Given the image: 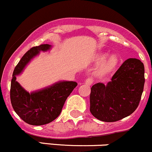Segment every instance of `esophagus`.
<instances>
[{"label": "esophagus", "mask_w": 152, "mask_h": 152, "mask_svg": "<svg viewBox=\"0 0 152 152\" xmlns=\"http://www.w3.org/2000/svg\"><path fill=\"white\" fill-rule=\"evenodd\" d=\"M92 83H93V80H92V78H87L86 80V81H85V83H86V85H88V86H91V85L92 84Z\"/></svg>", "instance_id": "obj_1"}]
</instances>
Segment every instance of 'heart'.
Listing matches in <instances>:
<instances>
[{
    "mask_svg": "<svg viewBox=\"0 0 152 152\" xmlns=\"http://www.w3.org/2000/svg\"><path fill=\"white\" fill-rule=\"evenodd\" d=\"M105 56V53H99L96 56V61L99 62L96 73L99 76H105L112 72L118 64V58L116 54H111Z\"/></svg>",
    "mask_w": 152,
    "mask_h": 152,
    "instance_id": "1",
    "label": "heart"
}]
</instances>
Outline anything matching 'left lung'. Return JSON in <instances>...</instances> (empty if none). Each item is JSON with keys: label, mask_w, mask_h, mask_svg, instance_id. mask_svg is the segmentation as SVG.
<instances>
[{"label": "left lung", "mask_w": 152, "mask_h": 152, "mask_svg": "<svg viewBox=\"0 0 152 152\" xmlns=\"http://www.w3.org/2000/svg\"><path fill=\"white\" fill-rule=\"evenodd\" d=\"M144 66L137 58L125 61L106 85L91 88L90 111L97 119L114 122L137 109L144 90Z\"/></svg>", "instance_id": "obj_1"}]
</instances>
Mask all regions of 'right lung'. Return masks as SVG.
<instances>
[{
    "instance_id": "obj_1",
    "label": "right lung",
    "mask_w": 152,
    "mask_h": 152,
    "mask_svg": "<svg viewBox=\"0 0 152 152\" xmlns=\"http://www.w3.org/2000/svg\"><path fill=\"white\" fill-rule=\"evenodd\" d=\"M49 44L31 48L24 54L15 66L10 84V102L15 112L26 123L41 126L55 120L61 112L66 99L78 83L75 81H60L35 91L28 92L16 81L27 64L41 51L51 48Z\"/></svg>"
}]
</instances>
